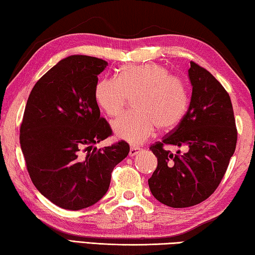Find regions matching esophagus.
<instances>
[{
  "label": "esophagus",
  "instance_id": "34e87169",
  "mask_svg": "<svg viewBox=\"0 0 255 255\" xmlns=\"http://www.w3.org/2000/svg\"><path fill=\"white\" fill-rule=\"evenodd\" d=\"M141 151V148H139V146H131L130 148V155L131 157H134L135 154H137Z\"/></svg>",
  "mask_w": 255,
  "mask_h": 255
}]
</instances>
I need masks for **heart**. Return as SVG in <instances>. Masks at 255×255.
Segmentation results:
<instances>
[{
	"mask_svg": "<svg viewBox=\"0 0 255 255\" xmlns=\"http://www.w3.org/2000/svg\"><path fill=\"white\" fill-rule=\"evenodd\" d=\"M134 95L133 107L136 111L121 115L112 124L116 136L133 144L145 141L157 127L171 130L188 110L184 82L154 62L121 67L118 78L100 79L94 91L98 106L109 116L120 114L128 96Z\"/></svg>",
	"mask_w": 255,
	"mask_h": 255,
	"instance_id": "obj_1",
	"label": "heart"
}]
</instances>
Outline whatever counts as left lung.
<instances>
[{
	"instance_id": "8db88e82",
	"label": "left lung",
	"mask_w": 255,
	"mask_h": 255,
	"mask_svg": "<svg viewBox=\"0 0 255 255\" xmlns=\"http://www.w3.org/2000/svg\"><path fill=\"white\" fill-rule=\"evenodd\" d=\"M193 93L189 109L175 130L150 146L158 166L148 180L155 199L173 208L190 207L207 199L220 185L238 141L229 93L203 67L190 61ZM186 145L173 155L164 145Z\"/></svg>"
}]
</instances>
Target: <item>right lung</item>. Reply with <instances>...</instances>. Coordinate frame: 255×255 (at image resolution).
I'll use <instances>...</instances> for the list:
<instances>
[{
  "label": "right lung",
  "instance_id": "obj_1",
  "mask_svg": "<svg viewBox=\"0 0 255 255\" xmlns=\"http://www.w3.org/2000/svg\"><path fill=\"white\" fill-rule=\"evenodd\" d=\"M106 66L95 57H67L35 83L26 102L20 128L26 169L35 188L64 209L96 204L130 152L125 141L94 146L112 135L94 96Z\"/></svg>",
  "mask_w": 255,
  "mask_h": 255
}]
</instances>
